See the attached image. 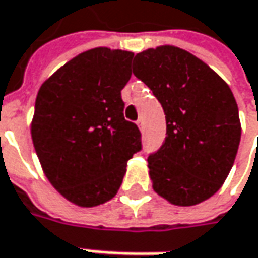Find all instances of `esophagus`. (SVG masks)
I'll return each instance as SVG.
<instances>
[{"instance_id":"34e87169","label":"esophagus","mask_w":258,"mask_h":258,"mask_svg":"<svg viewBox=\"0 0 258 258\" xmlns=\"http://www.w3.org/2000/svg\"><path fill=\"white\" fill-rule=\"evenodd\" d=\"M137 125H138V128L143 131V128H144V120H143V118H138Z\"/></svg>"}]
</instances>
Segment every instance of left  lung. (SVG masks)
I'll list each match as a JSON object with an SVG mask.
<instances>
[{"label":"left lung","instance_id":"obj_1","mask_svg":"<svg viewBox=\"0 0 258 258\" xmlns=\"http://www.w3.org/2000/svg\"><path fill=\"white\" fill-rule=\"evenodd\" d=\"M133 73L163 105L167 122L163 146L148 156L153 188L174 206L207 200L226 181L241 138L230 87L200 58L173 45L137 54Z\"/></svg>","mask_w":258,"mask_h":258}]
</instances>
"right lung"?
<instances>
[{"instance_id": "right-lung-1", "label": "right lung", "mask_w": 258, "mask_h": 258, "mask_svg": "<svg viewBox=\"0 0 258 258\" xmlns=\"http://www.w3.org/2000/svg\"><path fill=\"white\" fill-rule=\"evenodd\" d=\"M133 57L122 49H88L58 68L37 94L35 153L52 187L80 207L111 200L127 161L141 150V133L124 118L121 98Z\"/></svg>"}]
</instances>
